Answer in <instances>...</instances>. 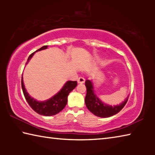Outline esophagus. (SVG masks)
<instances>
[{
    "instance_id": "1",
    "label": "esophagus",
    "mask_w": 155,
    "mask_h": 155,
    "mask_svg": "<svg viewBox=\"0 0 155 155\" xmlns=\"http://www.w3.org/2000/svg\"><path fill=\"white\" fill-rule=\"evenodd\" d=\"M85 79L83 77H79L77 79L78 83H85Z\"/></svg>"
}]
</instances>
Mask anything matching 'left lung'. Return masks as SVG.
Instances as JSON below:
<instances>
[{
  "instance_id": "obj_1",
  "label": "left lung",
  "mask_w": 155,
  "mask_h": 155,
  "mask_svg": "<svg viewBox=\"0 0 155 155\" xmlns=\"http://www.w3.org/2000/svg\"><path fill=\"white\" fill-rule=\"evenodd\" d=\"M85 86L87 94L85 102L87 108L96 116L101 117H109L119 113L127 103L128 96L119 105L111 106L104 103L100 100L94 92L93 83L90 80H86Z\"/></svg>"
}]
</instances>
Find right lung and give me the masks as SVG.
<instances>
[{
	"instance_id": "add662e5",
	"label": "right lung",
	"mask_w": 155,
	"mask_h": 155,
	"mask_svg": "<svg viewBox=\"0 0 155 155\" xmlns=\"http://www.w3.org/2000/svg\"><path fill=\"white\" fill-rule=\"evenodd\" d=\"M48 48V46H44L41 48L37 50L35 52L42 51ZM33 52L30 54L27 59V61L26 63L27 65L29 60L32 58L35 52ZM21 85H22V89L23 94L25 97V99L27 100V103L29 104L30 107L34 111L38 114L45 115V116H51L58 114L61 111L64 109V107L68 103V96L69 94L77 87V81H67L65 83L61 90L55 95L51 97V98L44 101H38L37 100L32 98L26 90L25 87L24 83H23V78L22 76V80H21Z\"/></svg>"
}]
</instances>
